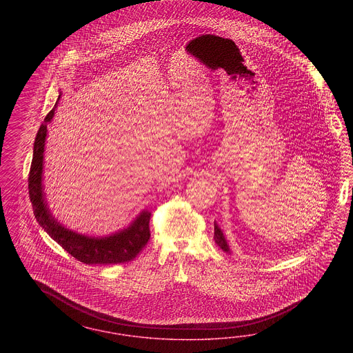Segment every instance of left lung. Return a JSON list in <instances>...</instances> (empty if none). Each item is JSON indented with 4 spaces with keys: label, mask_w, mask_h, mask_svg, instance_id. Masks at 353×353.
I'll return each mask as SVG.
<instances>
[{
    "label": "left lung",
    "mask_w": 353,
    "mask_h": 353,
    "mask_svg": "<svg viewBox=\"0 0 353 353\" xmlns=\"http://www.w3.org/2000/svg\"><path fill=\"white\" fill-rule=\"evenodd\" d=\"M214 242L219 245V247H221L224 251L226 252H229V246H228V243H226V241H225L224 234H223V232H221V229L217 226V224L214 223Z\"/></svg>",
    "instance_id": "left-lung-1"
}]
</instances>
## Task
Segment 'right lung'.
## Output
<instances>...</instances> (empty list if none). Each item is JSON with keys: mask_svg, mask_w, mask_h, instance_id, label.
Instances as JSON below:
<instances>
[{"mask_svg": "<svg viewBox=\"0 0 353 353\" xmlns=\"http://www.w3.org/2000/svg\"><path fill=\"white\" fill-rule=\"evenodd\" d=\"M57 105V103H55ZM53 110L46 115L37 132L33 146V158L28 174V192L32 203L33 214L43 230L76 260L89 265L121 264L133 260L139 251L148 245L150 239V217L151 214L143 211L128 229L105 238H89L76 234L58 224L49 214L43 202V148L48 123L53 119Z\"/></svg>", "mask_w": 353, "mask_h": 353, "instance_id": "obj_1", "label": "right lung"}]
</instances>
